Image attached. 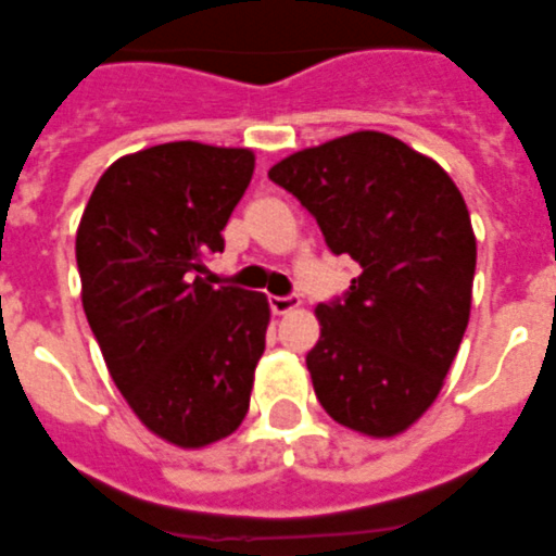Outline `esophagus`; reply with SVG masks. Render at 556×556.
I'll return each mask as SVG.
<instances>
[{"instance_id":"obj_1","label":"esophagus","mask_w":556,"mask_h":556,"mask_svg":"<svg viewBox=\"0 0 556 556\" xmlns=\"http://www.w3.org/2000/svg\"><path fill=\"white\" fill-rule=\"evenodd\" d=\"M268 303L274 315H288V312H294V308L300 306V300H296V296H270Z\"/></svg>"}]
</instances>
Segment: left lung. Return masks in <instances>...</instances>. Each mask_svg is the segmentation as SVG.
Returning <instances> with one entry per match:
<instances>
[{"label": "left lung", "mask_w": 556, "mask_h": 556, "mask_svg": "<svg viewBox=\"0 0 556 556\" xmlns=\"http://www.w3.org/2000/svg\"><path fill=\"white\" fill-rule=\"evenodd\" d=\"M268 177L315 215L334 256L362 265L344 300L315 308L317 400L346 429L396 438L438 400L469 324L476 232L464 194L431 156L379 130L303 148Z\"/></svg>", "instance_id": "1"}]
</instances>
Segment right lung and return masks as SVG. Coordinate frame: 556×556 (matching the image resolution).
I'll use <instances>...</instances> for the list:
<instances>
[{"mask_svg": "<svg viewBox=\"0 0 556 556\" xmlns=\"http://www.w3.org/2000/svg\"><path fill=\"white\" fill-rule=\"evenodd\" d=\"M250 148L165 142L118 156L75 236L80 303L142 426L180 448L230 438L265 353L268 296L212 288L203 260L250 186Z\"/></svg>", "mask_w": 556, "mask_h": 556, "instance_id": "1", "label": "right lung"}]
</instances>
